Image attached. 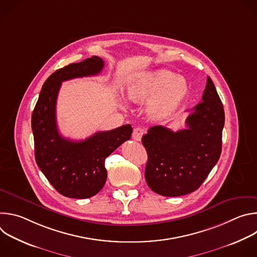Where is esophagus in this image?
Returning <instances> with one entry per match:
<instances>
[{
  "instance_id": "obj_1",
  "label": "esophagus",
  "mask_w": 257,
  "mask_h": 257,
  "mask_svg": "<svg viewBox=\"0 0 257 257\" xmlns=\"http://www.w3.org/2000/svg\"><path fill=\"white\" fill-rule=\"evenodd\" d=\"M143 134H144V130L142 128H139V127L135 128L133 130V133H132V138L134 140H136V141H140L142 136H143Z\"/></svg>"
}]
</instances>
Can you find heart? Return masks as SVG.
Instances as JSON below:
<instances>
[{"label":"heart","instance_id":"obj_1","mask_svg":"<svg viewBox=\"0 0 257 257\" xmlns=\"http://www.w3.org/2000/svg\"><path fill=\"white\" fill-rule=\"evenodd\" d=\"M190 87L186 79L174 72L161 69L145 72L131 78L125 88L129 101L148 102L149 116L157 121L173 117L188 98Z\"/></svg>","mask_w":257,"mask_h":257}]
</instances>
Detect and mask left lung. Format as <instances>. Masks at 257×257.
Masks as SVG:
<instances>
[{
  "label": "left lung",
  "instance_id": "8db88e82",
  "mask_svg": "<svg viewBox=\"0 0 257 257\" xmlns=\"http://www.w3.org/2000/svg\"><path fill=\"white\" fill-rule=\"evenodd\" d=\"M225 112L213 82L207 77L202 101L186 119V129L177 132L154 126L143 135L148 152L145 180L163 196L189 194L202 184L222 153Z\"/></svg>",
  "mask_w": 257,
  "mask_h": 257
}]
</instances>
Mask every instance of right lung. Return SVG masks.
I'll use <instances>...</instances> for the list:
<instances>
[{
    "label": "right lung",
    "instance_id": "right-lung-1",
    "mask_svg": "<svg viewBox=\"0 0 257 257\" xmlns=\"http://www.w3.org/2000/svg\"><path fill=\"white\" fill-rule=\"evenodd\" d=\"M104 66L93 56L54 72L46 80L31 116L35 161L53 187L62 195L83 199L95 195L106 180L104 160L129 140L131 125L96 132L81 141L63 137L56 119L57 97L63 81L94 76Z\"/></svg>",
    "mask_w": 257,
    "mask_h": 257
}]
</instances>
